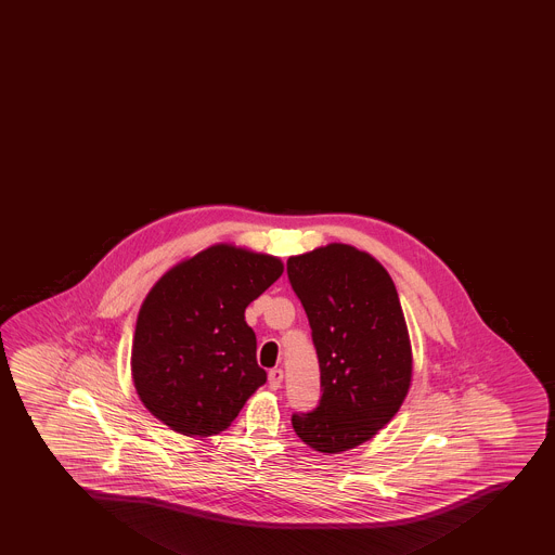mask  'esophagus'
Instances as JSON below:
<instances>
[{"instance_id":"1","label":"esophagus","mask_w":555,"mask_h":555,"mask_svg":"<svg viewBox=\"0 0 555 555\" xmlns=\"http://www.w3.org/2000/svg\"><path fill=\"white\" fill-rule=\"evenodd\" d=\"M283 377H285V374H283V370H281V369L270 370V372H269L270 390H278V388H280V386H281V383H283Z\"/></svg>"}]
</instances>
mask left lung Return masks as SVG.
<instances>
[{
	"instance_id": "left-lung-1",
	"label": "left lung",
	"mask_w": 555,
	"mask_h": 555,
	"mask_svg": "<svg viewBox=\"0 0 555 555\" xmlns=\"http://www.w3.org/2000/svg\"><path fill=\"white\" fill-rule=\"evenodd\" d=\"M320 365L319 408L292 415L308 447L341 454L372 440L410 391L413 354L399 294L385 267L347 244L291 256Z\"/></svg>"
}]
</instances>
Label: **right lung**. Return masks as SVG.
<instances>
[{
  "mask_svg": "<svg viewBox=\"0 0 555 555\" xmlns=\"http://www.w3.org/2000/svg\"><path fill=\"white\" fill-rule=\"evenodd\" d=\"M283 270L278 256L215 244L156 281L131 345V377L151 415L190 438L230 427L267 380L245 308Z\"/></svg>",
  "mask_w": 555,
  "mask_h": 555,
  "instance_id": "obj_1",
  "label": "right lung"
}]
</instances>
